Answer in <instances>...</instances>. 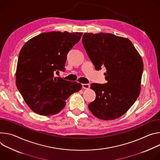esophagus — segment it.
<instances>
[{
    "label": "esophagus",
    "mask_w": 160,
    "mask_h": 160,
    "mask_svg": "<svg viewBox=\"0 0 160 160\" xmlns=\"http://www.w3.org/2000/svg\"><path fill=\"white\" fill-rule=\"evenodd\" d=\"M82 87L83 89H89L90 87V85L89 84H82Z\"/></svg>",
    "instance_id": "34e87169"
}]
</instances>
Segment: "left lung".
<instances>
[{
	"instance_id": "8db88e82",
	"label": "left lung",
	"mask_w": 160,
	"mask_h": 160,
	"mask_svg": "<svg viewBox=\"0 0 160 160\" xmlns=\"http://www.w3.org/2000/svg\"><path fill=\"white\" fill-rule=\"evenodd\" d=\"M82 44L99 70L105 67V84L92 83L95 100L88 108L97 118L112 120L132 107L140 92L143 62L132 42L112 33H84Z\"/></svg>"
}]
</instances>
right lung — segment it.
Masks as SVG:
<instances>
[{"label": "right lung", "instance_id": "obj_1", "mask_svg": "<svg viewBox=\"0 0 160 160\" xmlns=\"http://www.w3.org/2000/svg\"><path fill=\"white\" fill-rule=\"evenodd\" d=\"M82 35V32L42 33L22 47L16 84L34 112L42 116L56 114L64 108L65 100L81 89V84L55 78L54 73L64 72L67 53Z\"/></svg>", "mask_w": 160, "mask_h": 160}]
</instances>
